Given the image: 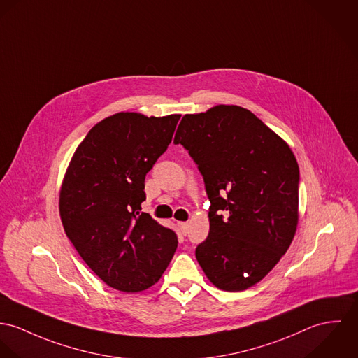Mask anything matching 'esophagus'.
Here are the masks:
<instances>
[{
	"instance_id": "1",
	"label": "esophagus",
	"mask_w": 358,
	"mask_h": 358,
	"mask_svg": "<svg viewBox=\"0 0 358 358\" xmlns=\"http://www.w3.org/2000/svg\"><path fill=\"white\" fill-rule=\"evenodd\" d=\"M188 227H189V224H188V222H178V228H180V231H181L184 235H187V232H188Z\"/></svg>"
}]
</instances>
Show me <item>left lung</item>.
Segmentation results:
<instances>
[{"mask_svg": "<svg viewBox=\"0 0 358 358\" xmlns=\"http://www.w3.org/2000/svg\"><path fill=\"white\" fill-rule=\"evenodd\" d=\"M174 144L198 164L210 232L196 247L204 275L220 289L244 291L288 250L298 225L299 167L288 144L238 106L187 114Z\"/></svg>", "mask_w": 358, "mask_h": 358, "instance_id": "8db88e82", "label": "left lung"}]
</instances>
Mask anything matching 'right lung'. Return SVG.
Wrapping results in <instances>:
<instances>
[{"instance_id":"add662e5","label":"right lung","mask_w":358,"mask_h":358,"mask_svg":"<svg viewBox=\"0 0 358 358\" xmlns=\"http://www.w3.org/2000/svg\"><path fill=\"white\" fill-rule=\"evenodd\" d=\"M180 117L118 113L99 122L63 178L59 211L67 238L99 278L123 292L154 285L177 248V235L140 210L145 176Z\"/></svg>"}]
</instances>
